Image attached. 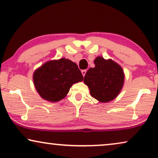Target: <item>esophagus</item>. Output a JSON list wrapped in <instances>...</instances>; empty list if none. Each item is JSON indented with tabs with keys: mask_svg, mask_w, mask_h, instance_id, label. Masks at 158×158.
<instances>
[{
	"mask_svg": "<svg viewBox=\"0 0 158 158\" xmlns=\"http://www.w3.org/2000/svg\"><path fill=\"white\" fill-rule=\"evenodd\" d=\"M86 72H87V70H81V73H82V74H83V77L85 76V75Z\"/></svg>",
	"mask_w": 158,
	"mask_h": 158,
	"instance_id": "esophagus-1",
	"label": "esophagus"
}]
</instances>
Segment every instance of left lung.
Returning a JSON list of instances; mask_svg holds the SVG:
<instances>
[{
  "label": "left lung",
  "mask_w": 158,
  "mask_h": 158,
  "mask_svg": "<svg viewBox=\"0 0 158 158\" xmlns=\"http://www.w3.org/2000/svg\"><path fill=\"white\" fill-rule=\"evenodd\" d=\"M94 64V68L86 72L83 81L89 88L90 96L101 103L114 100L124 85L122 67L112 60H105L102 57H97Z\"/></svg>",
  "instance_id": "left-lung-1"
}]
</instances>
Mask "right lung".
<instances>
[{
	"mask_svg": "<svg viewBox=\"0 0 158 158\" xmlns=\"http://www.w3.org/2000/svg\"><path fill=\"white\" fill-rule=\"evenodd\" d=\"M83 80V75L77 64L65 58L45 62L33 75L38 94L43 99L51 102L62 100L73 84Z\"/></svg>",
	"mask_w": 158,
	"mask_h": 158,
	"instance_id": "right-lung-1",
	"label": "right lung"
}]
</instances>
